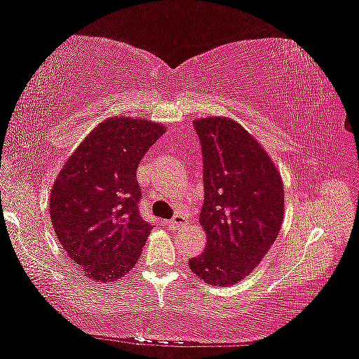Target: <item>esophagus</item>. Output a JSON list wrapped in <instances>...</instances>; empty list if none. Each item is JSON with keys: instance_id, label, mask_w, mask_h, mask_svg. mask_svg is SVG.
Segmentation results:
<instances>
[{"instance_id": "esophagus-1", "label": "esophagus", "mask_w": 359, "mask_h": 359, "mask_svg": "<svg viewBox=\"0 0 359 359\" xmlns=\"http://www.w3.org/2000/svg\"><path fill=\"white\" fill-rule=\"evenodd\" d=\"M185 223H187L185 217H182V215H175L174 218H171V220L168 222V226H169V228H182V226H184Z\"/></svg>"}]
</instances>
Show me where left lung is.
Masks as SVG:
<instances>
[{
  "label": "left lung",
  "mask_w": 359,
  "mask_h": 359,
  "mask_svg": "<svg viewBox=\"0 0 359 359\" xmlns=\"http://www.w3.org/2000/svg\"><path fill=\"white\" fill-rule=\"evenodd\" d=\"M204 161L199 223L204 252L188 261L203 282L239 283L259 264L280 233L285 191L280 172L244 126L228 117L193 121Z\"/></svg>",
  "instance_id": "1"
}]
</instances>
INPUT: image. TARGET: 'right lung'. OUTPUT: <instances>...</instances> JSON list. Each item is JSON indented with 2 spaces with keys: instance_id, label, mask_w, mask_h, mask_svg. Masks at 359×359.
<instances>
[{
  "instance_id": "right-lung-1",
  "label": "right lung",
  "mask_w": 359,
  "mask_h": 359,
  "mask_svg": "<svg viewBox=\"0 0 359 359\" xmlns=\"http://www.w3.org/2000/svg\"><path fill=\"white\" fill-rule=\"evenodd\" d=\"M165 131L147 118L109 117L77 145L53 182V231L90 280H117L141 257L151 224L139 215L136 169Z\"/></svg>"
}]
</instances>
